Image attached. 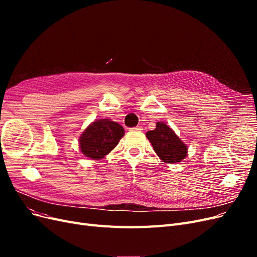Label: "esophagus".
I'll return each mask as SVG.
<instances>
[{"label": "esophagus", "mask_w": 257, "mask_h": 257, "mask_svg": "<svg viewBox=\"0 0 257 257\" xmlns=\"http://www.w3.org/2000/svg\"><path fill=\"white\" fill-rule=\"evenodd\" d=\"M131 131H135V132H142L143 131V126H136V127H132Z\"/></svg>", "instance_id": "34e87169"}]
</instances>
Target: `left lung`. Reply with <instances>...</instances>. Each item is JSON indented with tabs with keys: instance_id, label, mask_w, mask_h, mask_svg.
Returning <instances> with one entry per match:
<instances>
[{
	"instance_id": "1",
	"label": "left lung",
	"mask_w": 257,
	"mask_h": 257,
	"mask_svg": "<svg viewBox=\"0 0 257 257\" xmlns=\"http://www.w3.org/2000/svg\"><path fill=\"white\" fill-rule=\"evenodd\" d=\"M146 136L163 162L174 164L181 162L188 154V147L164 122H158L157 127L147 132Z\"/></svg>"
}]
</instances>
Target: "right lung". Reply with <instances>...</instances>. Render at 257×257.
<instances>
[{"instance_id": "1", "label": "right lung", "mask_w": 257, "mask_h": 257, "mask_svg": "<svg viewBox=\"0 0 257 257\" xmlns=\"http://www.w3.org/2000/svg\"><path fill=\"white\" fill-rule=\"evenodd\" d=\"M124 136V128L119 123L109 119L92 122L79 137L82 154L92 160H100L118 145Z\"/></svg>"}]
</instances>
